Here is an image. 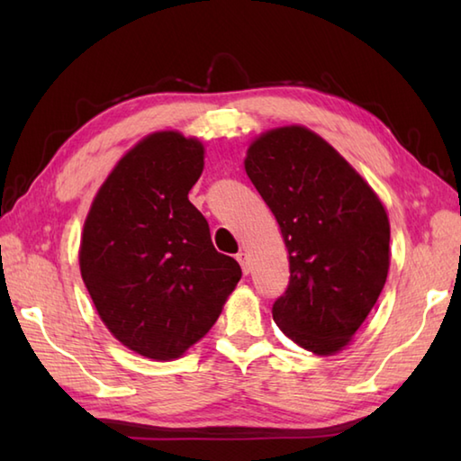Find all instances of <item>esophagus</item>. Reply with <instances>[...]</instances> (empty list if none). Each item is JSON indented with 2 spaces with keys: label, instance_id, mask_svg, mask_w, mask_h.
I'll list each match as a JSON object with an SVG mask.
<instances>
[{
  "label": "esophagus",
  "instance_id": "esophagus-1",
  "mask_svg": "<svg viewBox=\"0 0 461 461\" xmlns=\"http://www.w3.org/2000/svg\"><path fill=\"white\" fill-rule=\"evenodd\" d=\"M236 259H238V263L241 266V271H243V276H248V273L251 271V267H249V259H248V253H243V251H240L238 256H236Z\"/></svg>",
  "mask_w": 461,
  "mask_h": 461
}]
</instances>
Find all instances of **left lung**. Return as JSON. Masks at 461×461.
Here are the masks:
<instances>
[{
	"instance_id": "8db88e82",
	"label": "left lung",
	"mask_w": 461,
	"mask_h": 461,
	"mask_svg": "<svg viewBox=\"0 0 461 461\" xmlns=\"http://www.w3.org/2000/svg\"><path fill=\"white\" fill-rule=\"evenodd\" d=\"M243 166L289 253V287L273 305V321L297 347L337 355L386 283L384 203L322 136L301 124L256 136Z\"/></svg>"
}]
</instances>
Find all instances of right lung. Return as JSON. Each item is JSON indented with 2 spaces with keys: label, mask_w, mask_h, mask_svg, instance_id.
<instances>
[{
  "label": "right lung",
  "mask_w": 461,
  "mask_h": 461,
  "mask_svg": "<svg viewBox=\"0 0 461 461\" xmlns=\"http://www.w3.org/2000/svg\"><path fill=\"white\" fill-rule=\"evenodd\" d=\"M203 154L178 131L144 136L106 176L83 225L79 267L96 312L152 360L180 358L208 335L241 277L188 200Z\"/></svg>",
  "instance_id": "1"
}]
</instances>
